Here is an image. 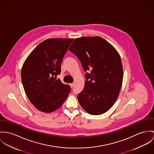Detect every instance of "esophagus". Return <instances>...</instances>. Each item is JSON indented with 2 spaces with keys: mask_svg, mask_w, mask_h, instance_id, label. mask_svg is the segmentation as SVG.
<instances>
[{
  "mask_svg": "<svg viewBox=\"0 0 154 154\" xmlns=\"http://www.w3.org/2000/svg\"><path fill=\"white\" fill-rule=\"evenodd\" d=\"M70 87H71V88H72L73 86H74V83H70Z\"/></svg>",
  "mask_w": 154,
  "mask_h": 154,
  "instance_id": "1",
  "label": "esophagus"
}]
</instances>
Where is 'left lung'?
<instances>
[{
  "label": "left lung",
  "instance_id": "1",
  "mask_svg": "<svg viewBox=\"0 0 154 154\" xmlns=\"http://www.w3.org/2000/svg\"><path fill=\"white\" fill-rule=\"evenodd\" d=\"M69 51L78 57L86 72L84 88L77 95L80 104L91 115L106 112L116 101L122 83L119 53L98 36L75 38Z\"/></svg>",
  "mask_w": 154,
  "mask_h": 154
}]
</instances>
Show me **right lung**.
Wrapping results in <instances>:
<instances>
[{
    "label": "right lung",
    "instance_id": "1",
    "mask_svg": "<svg viewBox=\"0 0 154 154\" xmlns=\"http://www.w3.org/2000/svg\"><path fill=\"white\" fill-rule=\"evenodd\" d=\"M73 38H49L32 51L24 63L21 77L30 101L44 112H51L63 105L71 88L56 76Z\"/></svg>",
    "mask_w": 154,
    "mask_h": 154
}]
</instances>
